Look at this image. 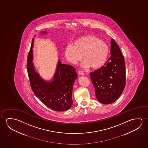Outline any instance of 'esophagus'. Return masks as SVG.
<instances>
[{
    "instance_id": "34e87169",
    "label": "esophagus",
    "mask_w": 148,
    "mask_h": 148,
    "mask_svg": "<svg viewBox=\"0 0 148 148\" xmlns=\"http://www.w3.org/2000/svg\"><path fill=\"white\" fill-rule=\"evenodd\" d=\"M78 73H79V74L80 75H84V73H83V71H79Z\"/></svg>"
}]
</instances>
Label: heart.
Masks as SVG:
<instances>
[{
    "mask_svg": "<svg viewBox=\"0 0 148 148\" xmlns=\"http://www.w3.org/2000/svg\"><path fill=\"white\" fill-rule=\"evenodd\" d=\"M109 47L99 38L92 34L83 35L73 42V45H68L65 49L66 59L73 64L82 60L84 68L91 67L98 69L103 66L108 59Z\"/></svg>",
    "mask_w": 148,
    "mask_h": 148,
    "instance_id": "1",
    "label": "heart"
}]
</instances>
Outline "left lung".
<instances>
[{
  "mask_svg": "<svg viewBox=\"0 0 148 148\" xmlns=\"http://www.w3.org/2000/svg\"><path fill=\"white\" fill-rule=\"evenodd\" d=\"M110 56L104 66L90 73L97 100L104 104L114 102L125 86L124 57L114 39L110 41Z\"/></svg>",
  "mask_w": 148,
  "mask_h": 148,
  "instance_id": "1",
  "label": "left lung"
}]
</instances>
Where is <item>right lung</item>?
<instances>
[{"label":"right lung","mask_w":148,"mask_h":148,"mask_svg":"<svg viewBox=\"0 0 148 148\" xmlns=\"http://www.w3.org/2000/svg\"><path fill=\"white\" fill-rule=\"evenodd\" d=\"M46 34L47 31L40 32ZM35 37V35L34 36ZM34 38L29 52L27 68L31 87L35 96L52 110L62 112L68 110L73 105V85L77 75L73 66L58 61L53 77L47 81L35 71L33 62Z\"/></svg>","instance_id":"obj_1"}]
</instances>
